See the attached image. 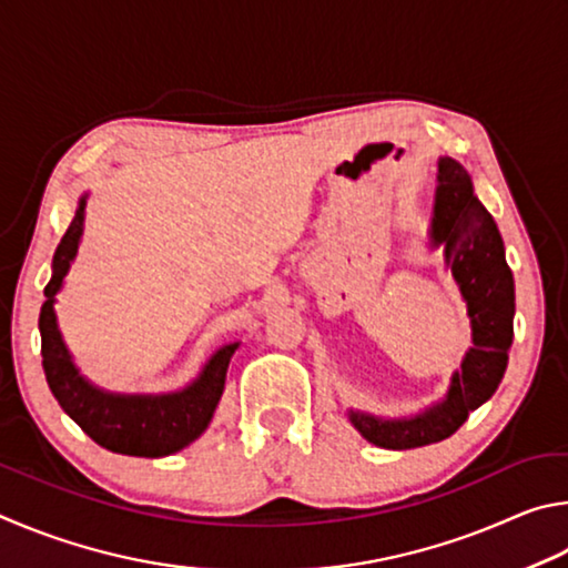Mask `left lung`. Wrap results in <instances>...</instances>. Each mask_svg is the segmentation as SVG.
Segmentation results:
<instances>
[{
    "label": "left lung",
    "instance_id": "obj_1",
    "mask_svg": "<svg viewBox=\"0 0 568 568\" xmlns=\"http://www.w3.org/2000/svg\"><path fill=\"white\" fill-rule=\"evenodd\" d=\"M434 244H444L446 266L459 284L471 316L474 346L462 372H454L442 404L412 419H376L352 412L349 419L366 442L382 449H416L436 444L459 429L474 409L491 399L504 379L514 342V274L504 256V242L494 216L474 196L471 179L454 159L439 162Z\"/></svg>",
    "mask_w": 568,
    "mask_h": 568
}]
</instances>
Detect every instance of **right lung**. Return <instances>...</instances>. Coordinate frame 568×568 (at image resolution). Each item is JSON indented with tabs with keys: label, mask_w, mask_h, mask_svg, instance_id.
<instances>
[{
	"label": "right lung",
	"mask_w": 568,
	"mask_h": 568,
	"mask_svg": "<svg viewBox=\"0 0 568 568\" xmlns=\"http://www.w3.org/2000/svg\"><path fill=\"white\" fill-rule=\"evenodd\" d=\"M84 229V199L79 202L72 224L59 242L52 262V278L44 286L47 302L39 312V332H42V366L49 389L59 406L82 426L87 436L109 452L126 456H166L202 434L224 392L226 366L236 344L219 349L199 379L179 394L162 396H122L97 389L79 376L72 364L62 334L57 329L54 294L62 286L69 264L77 254L79 236Z\"/></svg>",
	"instance_id": "right-lung-1"
}]
</instances>
